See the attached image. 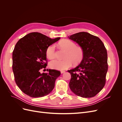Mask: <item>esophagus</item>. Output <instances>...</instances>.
<instances>
[{"label": "esophagus", "mask_w": 122, "mask_h": 122, "mask_svg": "<svg viewBox=\"0 0 122 122\" xmlns=\"http://www.w3.org/2000/svg\"><path fill=\"white\" fill-rule=\"evenodd\" d=\"M61 74H62V73H64L65 72V71H64V70H62V71H61Z\"/></svg>", "instance_id": "34e87169"}]
</instances>
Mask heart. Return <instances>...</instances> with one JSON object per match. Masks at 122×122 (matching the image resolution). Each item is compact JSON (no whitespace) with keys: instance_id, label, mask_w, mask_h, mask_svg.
Listing matches in <instances>:
<instances>
[{"instance_id":"obj_1","label":"heart","mask_w":122,"mask_h":122,"mask_svg":"<svg viewBox=\"0 0 122 122\" xmlns=\"http://www.w3.org/2000/svg\"><path fill=\"white\" fill-rule=\"evenodd\" d=\"M58 45L66 51L64 60L55 59L49 62V67L53 69L64 70L71 67L72 64L74 65L79 64L83 60L84 50L80 46H76V44L72 41L65 39L58 43ZM47 57L49 59L55 56L56 51L54 44H51L47 47L46 50Z\"/></svg>"}]
</instances>
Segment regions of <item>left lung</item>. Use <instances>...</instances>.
<instances>
[{
    "mask_svg": "<svg viewBox=\"0 0 122 122\" xmlns=\"http://www.w3.org/2000/svg\"><path fill=\"white\" fill-rule=\"evenodd\" d=\"M84 50L83 60L75 68L68 71L71 75L70 89L78 96L92 98L104 86L108 70L107 53L102 41L86 32L70 36Z\"/></svg>",
    "mask_w": 122,
    "mask_h": 122,
    "instance_id": "8db88e82",
    "label": "left lung"
}]
</instances>
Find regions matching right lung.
Listing matches in <instances>:
<instances>
[{"label": "right lung", "mask_w": 122, "mask_h": 122, "mask_svg": "<svg viewBox=\"0 0 122 122\" xmlns=\"http://www.w3.org/2000/svg\"><path fill=\"white\" fill-rule=\"evenodd\" d=\"M60 38L51 39L41 33L31 32L20 39L13 52L12 69L16 83L23 93L32 98L44 97L55 86L61 72L49 69V73H40L45 69L47 47Z\"/></svg>", "instance_id": "add662e5"}]
</instances>
